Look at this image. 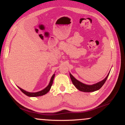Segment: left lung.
<instances>
[{
    "instance_id": "obj_1",
    "label": "left lung",
    "mask_w": 125,
    "mask_h": 125,
    "mask_svg": "<svg viewBox=\"0 0 125 125\" xmlns=\"http://www.w3.org/2000/svg\"><path fill=\"white\" fill-rule=\"evenodd\" d=\"M70 77H71V81L72 82L73 84H74V86H75L79 90L82 92H94L96 91V90L100 89L102 86L104 85V83H105L106 81L107 77H108L109 73L107 75V76L102 81L96 83H94L91 85H89V84H86L83 83L79 81L78 80H77L76 79H75L74 76H73L72 74L71 73H69Z\"/></svg>"
}]
</instances>
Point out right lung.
<instances>
[{
	"label": "right lung",
	"mask_w": 125,
	"mask_h": 125,
	"mask_svg": "<svg viewBox=\"0 0 125 125\" xmlns=\"http://www.w3.org/2000/svg\"><path fill=\"white\" fill-rule=\"evenodd\" d=\"M54 76H55V74L54 73L52 75V76L51 80H50L49 83L48 85L45 88L43 89V90H41V91L37 92H29L26 91V90H23V89L21 88V87H18L19 88V89L21 90L23 93L24 94H25L26 95L28 96L37 97V96H43V95H44V94H46L49 91L50 89H51L52 85V84H53V81Z\"/></svg>",
	"instance_id": "add662e5"
}]
</instances>
